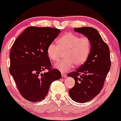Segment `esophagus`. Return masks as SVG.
Instances as JSON below:
<instances>
[{
	"label": "esophagus",
	"instance_id": "obj_1",
	"mask_svg": "<svg viewBox=\"0 0 121 121\" xmlns=\"http://www.w3.org/2000/svg\"><path fill=\"white\" fill-rule=\"evenodd\" d=\"M62 76L63 77H66V74H65V73H62Z\"/></svg>",
	"mask_w": 121,
	"mask_h": 121
}]
</instances>
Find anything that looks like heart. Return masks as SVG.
I'll return each instance as SVG.
<instances>
[{"label":"heart","instance_id":"heart-1","mask_svg":"<svg viewBox=\"0 0 121 121\" xmlns=\"http://www.w3.org/2000/svg\"><path fill=\"white\" fill-rule=\"evenodd\" d=\"M58 45L51 43L47 48V54L51 60L57 62L62 54L65 60L55 65L62 72L69 71L74 65L81 66L86 62L91 50V41L88 37H80L72 33H66L58 39Z\"/></svg>","mask_w":121,"mask_h":121}]
</instances>
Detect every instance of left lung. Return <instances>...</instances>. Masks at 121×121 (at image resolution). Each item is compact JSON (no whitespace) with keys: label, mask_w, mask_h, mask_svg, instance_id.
Returning <instances> with one entry per match:
<instances>
[{"label":"left lung","mask_w":121,"mask_h":121,"mask_svg":"<svg viewBox=\"0 0 121 121\" xmlns=\"http://www.w3.org/2000/svg\"><path fill=\"white\" fill-rule=\"evenodd\" d=\"M74 30L88 37L91 41V50L86 62L67 74L75 80L74 86L69 90L71 99L76 102L85 103L91 100L102 91L111 67L110 50L95 28L82 27Z\"/></svg>","instance_id":"8db88e82"}]
</instances>
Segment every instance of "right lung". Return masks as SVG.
Returning a JSON list of instances; mask_svg holds the SVG:
<instances>
[{"mask_svg": "<svg viewBox=\"0 0 121 121\" xmlns=\"http://www.w3.org/2000/svg\"><path fill=\"white\" fill-rule=\"evenodd\" d=\"M60 30L50 27L29 26L14 41L10 51L9 71L22 96L30 102L45 98L53 81L62 77L52 69L47 48ZM47 69V72L43 71Z\"/></svg>", "mask_w": 121, "mask_h": 121, "instance_id": "add662e5", "label": "right lung"}]
</instances>
